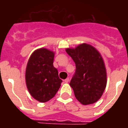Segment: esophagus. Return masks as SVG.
Instances as JSON below:
<instances>
[{
    "label": "esophagus",
    "mask_w": 128,
    "mask_h": 128,
    "mask_svg": "<svg viewBox=\"0 0 128 128\" xmlns=\"http://www.w3.org/2000/svg\"><path fill=\"white\" fill-rule=\"evenodd\" d=\"M69 81H70L69 78H67L66 79L64 80V82H65V83H68V82H69Z\"/></svg>",
    "instance_id": "1"
}]
</instances>
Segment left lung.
Wrapping results in <instances>:
<instances>
[{
	"instance_id": "left-lung-1",
	"label": "left lung",
	"mask_w": 128,
	"mask_h": 128,
	"mask_svg": "<svg viewBox=\"0 0 128 128\" xmlns=\"http://www.w3.org/2000/svg\"><path fill=\"white\" fill-rule=\"evenodd\" d=\"M76 66L70 86L79 102L92 104L104 93L107 84V72L102 55L92 45L82 43L75 48H67Z\"/></svg>"
}]
</instances>
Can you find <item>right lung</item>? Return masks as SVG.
<instances>
[{
  "instance_id": "obj_1",
  "label": "right lung",
  "mask_w": 128,
  "mask_h": 128,
  "mask_svg": "<svg viewBox=\"0 0 128 128\" xmlns=\"http://www.w3.org/2000/svg\"><path fill=\"white\" fill-rule=\"evenodd\" d=\"M54 56L53 50L40 48L32 53L26 64V88L34 99L42 103L52 99L62 82L58 69L53 66Z\"/></svg>"
}]
</instances>
